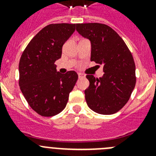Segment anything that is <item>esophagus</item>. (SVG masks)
<instances>
[{"mask_svg":"<svg viewBox=\"0 0 156 156\" xmlns=\"http://www.w3.org/2000/svg\"><path fill=\"white\" fill-rule=\"evenodd\" d=\"M84 76H85L83 75V74L80 73H78V77H79L80 79V78H83Z\"/></svg>","mask_w":156,"mask_h":156,"instance_id":"1","label":"esophagus"}]
</instances>
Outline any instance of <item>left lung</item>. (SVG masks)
<instances>
[{"instance_id": "obj_1", "label": "left lung", "mask_w": 156, "mask_h": 156, "mask_svg": "<svg viewBox=\"0 0 156 156\" xmlns=\"http://www.w3.org/2000/svg\"><path fill=\"white\" fill-rule=\"evenodd\" d=\"M76 31L90 41V61L102 65L105 73L87 75L90 85L84 91L89 108L102 115L117 112L126 104L136 84L133 56L116 32L101 23L76 24Z\"/></svg>"}]
</instances>
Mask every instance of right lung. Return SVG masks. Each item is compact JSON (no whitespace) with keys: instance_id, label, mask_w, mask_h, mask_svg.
<instances>
[{"instance_id":"add662e5","label":"right lung","mask_w":156,"mask_h":156,"mask_svg":"<svg viewBox=\"0 0 156 156\" xmlns=\"http://www.w3.org/2000/svg\"><path fill=\"white\" fill-rule=\"evenodd\" d=\"M74 31L75 24L48 25L31 40L21 56L19 87L30 107L42 116H53L64 109L78 79L75 71L62 74L55 65Z\"/></svg>"}]
</instances>
